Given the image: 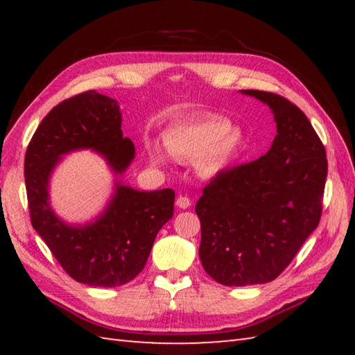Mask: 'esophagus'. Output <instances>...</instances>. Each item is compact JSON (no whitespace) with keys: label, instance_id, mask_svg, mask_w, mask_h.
Returning <instances> with one entry per match:
<instances>
[{"label":"esophagus","instance_id":"34e87169","mask_svg":"<svg viewBox=\"0 0 355 355\" xmlns=\"http://www.w3.org/2000/svg\"><path fill=\"white\" fill-rule=\"evenodd\" d=\"M175 205L180 209H187V207L191 206V200L187 198V197H182V195H180V197L177 198V201H175Z\"/></svg>","mask_w":355,"mask_h":355}]
</instances>
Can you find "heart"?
<instances>
[{
	"label": "heart",
	"mask_w": 355,
	"mask_h": 355,
	"mask_svg": "<svg viewBox=\"0 0 355 355\" xmlns=\"http://www.w3.org/2000/svg\"><path fill=\"white\" fill-rule=\"evenodd\" d=\"M166 150L178 160L192 162L197 175L205 180L220 177L245 149V137L232 131V122L220 116L186 120L163 131ZM148 155L157 164H164L166 157L155 143L148 145Z\"/></svg>",
	"instance_id": "b5f03b06"
}]
</instances>
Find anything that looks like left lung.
I'll return each instance as SVG.
<instances>
[{
  "label": "left lung",
  "instance_id": "obj_1",
  "mask_svg": "<svg viewBox=\"0 0 355 355\" xmlns=\"http://www.w3.org/2000/svg\"><path fill=\"white\" fill-rule=\"evenodd\" d=\"M239 93L271 110L276 137L263 157L212 180L195 206L202 267L227 286L282 273L318 227L328 173L325 148L296 105L258 89Z\"/></svg>",
  "mask_w": 355,
  "mask_h": 355
}]
</instances>
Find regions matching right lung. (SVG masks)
Returning <instances> with one entry per match:
<instances>
[{
  "label": "right lung",
  "instance_id": "right-lung-1",
  "mask_svg": "<svg viewBox=\"0 0 355 355\" xmlns=\"http://www.w3.org/2000/svg\"><path fill=\"white\" fill-rule=\"evenodd\" d=\"M78 150L99 153L115 175L107 205L92 220L69 223L49 201L52 172ZM135 158L123 137L117 101L94 89L67 99L37 126L26 153L30 220L37 235L74 281L89 286L125 285L145 267L157 233L173 215L172 189L137 191L120 177Z\"/></svg>",
  "mask_w": 355,
  "mask_h": 355
}]
</instances>
